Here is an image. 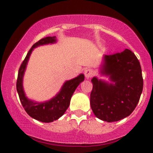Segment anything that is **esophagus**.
<instances>
[{
	"label": "esophagus",
	"mask_w": 153,
	"mask_h": 153,
	"mask_svg": "<svg viewBox=\"0 0 153 153\" xmlns=\"http://www.w3.org/2000/svg\"><path fill=\"white\" fill-rule=\"evenodd\" d=\"M84 75H85V77L86 79H90L91 76H93V75L94 74L93 73V70L92 69H89V68H86V70H84Z\"/></svg>",
	"instance_id": "34e87169"
}]
</instances>
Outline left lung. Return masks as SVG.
Instances as JSON below:
<instances>
[{
  "label": "left lung",
  "mask_w": 153,
  "mask_h": 153,
  "mask_svg": "<svg viewBox=\"0 0 153 153\" xmlns=\"http://www.w3.org/2000/svg\"><path fill=\"white\" fill-rule=\"evenodd\" d=\"M101 75L109 82L94 76L90 106L98 119L116 122L131 114L137 106L143 88L140 61L136 55L126 49L121 53L104 55L100 66Z\"/></svg>",
  "instance_id": "obj_1"
}]
</instances>
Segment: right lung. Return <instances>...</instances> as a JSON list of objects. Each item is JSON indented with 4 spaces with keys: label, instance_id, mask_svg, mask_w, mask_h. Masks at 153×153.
<instances>
[{
    "label": "right lung",
    "instance_id": "add662e5",
    "mask_svg": "<svg viewBox=\"0 0 153 153\" xmlns=\"http://www.w3.org/2000/svg\"><path fill=\"white\" fill-rule=\"evenodd\" d=\"M55 43H56V36H47L35 43L28 51L26 57L21 63L17 76V91L23 107L30 117L43 123L53 122L64 114L70 106V99L74 91L79 83L84 80V75L81 74L74 79L66 81L62 86L60 92L54 97L45 102H36L34 100H31L26 97L23 86V79L31 53L34 48L39 46Z\"/></svg>",
    "mask_w": 153,
    "mask_h": 153
}]
</instances>
